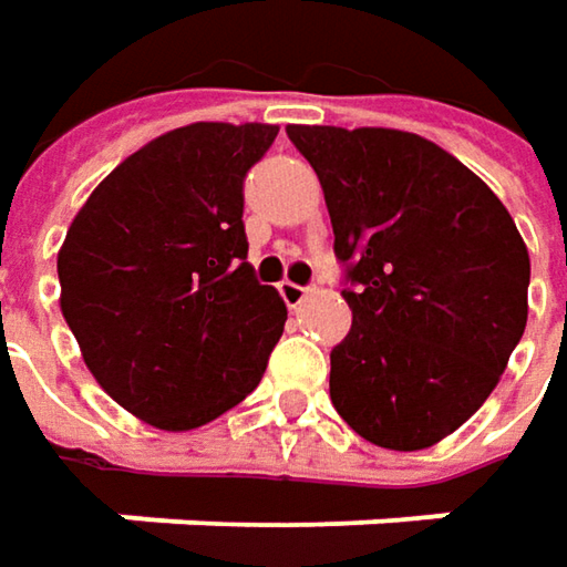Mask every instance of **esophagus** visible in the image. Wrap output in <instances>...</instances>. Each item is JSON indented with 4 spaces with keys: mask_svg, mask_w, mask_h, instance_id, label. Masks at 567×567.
<instances>
[{
    "mask_svg": "<svg viewBox=\"0 0 567 567\" xmlns=\"http://www.w3.org/2000/svg\"><path fill=\"white\" fill-rule=\"evenodd\" d=\"M277 290H280V297H284V302H287L290 309H297L299 302L312 293L309 287H299V284H293V280H280V287H277Z\"/></svg>",
    "mask_w": 567,
    "mask_h": 567,
    "instance_id": "1",
    "label": "esophagus"
}]
</instances>
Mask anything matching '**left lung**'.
Masks as SVG:
<instances>
[{
  "instance_id": "obj_1",
  "label": "left lung",
  "mask_w": 567,
  "mask_h": 567,
  "mask_svg": "<svg viewBox=\"0 0 567 567\" xmlns=\"http://www.w3.org/2000/svg\"><path fill=\"white\" fill-rule=\"evenodd\" d=\"M316 168L354 322L331 405L385 450H424L492 395L526 328L529 255L460 158L382 127H287Z\"/></svg>"
}]
</instances>
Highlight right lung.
Returning a JSON list of instances; mask_svg holds the SVG:
<instances>
[{"label":"right lung","mask_w":567,"mask_h":567,"mask_svg":"<svg viewBox=\"0 0 567 567\" xmlns=\"http://www.w3.org/2000/svg\"><path fill=\"white\" fill-rule=\"evenodd\" d=\"M270 124H190L124 158L75 213L60 309L101 389L146 424L190 431L261 382L287 306L258 284L245 175Z\"/></svg>","instance_id":"obj_1"}]
</instances>
